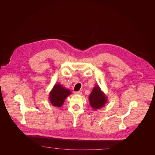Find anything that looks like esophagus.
<instances>
[{
  "mask_svg": "<svg viewBox=\"0 0 155 155\" xmlns=\"http://www.w3.org/2000/svg\"><path fill=\"white\" fill-rule=\"evenodd\" d=\"M75 95H82V92H81V91L75 92Z\"/></svg>",
  "mask_w": 155,
  "mask_h": 155,
  "instance_id": "obj_1",
  "label": "esophagus"
}]
</instances>
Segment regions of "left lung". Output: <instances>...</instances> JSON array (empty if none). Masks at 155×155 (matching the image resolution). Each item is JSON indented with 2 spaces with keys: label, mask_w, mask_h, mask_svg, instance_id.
Masks as SVG:
<instances>
[{
  "label": "left lung",
  "mask_w": 155,
  "mask_h": 155,
  "mask_svg": "<svg viewBox=\"0 0 155 155\" xmlns=\"http://www.w3.org/2000/svg\"><path fill=\"white\" fill-rule=\"evenodd\" d=\"M89 104L92 108L96 110L101 109L107 102V97L101 90L99 85H95L89 96Z\"/></svg>",
  "instance_id": "8db88e82"
}]
</instances>
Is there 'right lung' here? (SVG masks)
<instances>
[{"label": "right lung", "instance_id": "1", "mask_svg": "<svg viewBox=\"0 0 155 155\" xmlns=\"http://www.w3.org/2000/svg\"><path fill=\"white\" fill-rule=\"evenodd\" d=\"M71 94V91L60 84H55L49 93V99L51 103L55 107L63 106L67 97Z\"/></svg>", "mask_w": 155, "mask_h": 155}]
</instances>
